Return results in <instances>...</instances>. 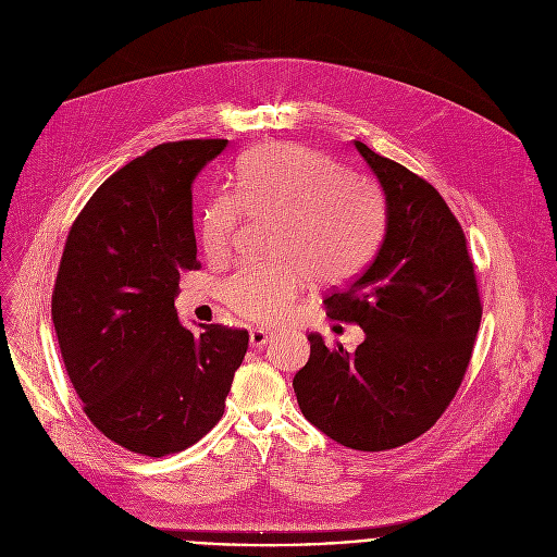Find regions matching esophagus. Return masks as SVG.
Returning <instances> with one entry per match:
<instances>
[{
    "mask_svg": "<svg viewBox=\"0 0 557 557\" xmlns=\"http://www.w3.org/2000/svg\"><path fill=\"white\" fill-rule=\"evenodd\" d=\"M273 337V333L271 331H267V329H253L251 331V335H249V339H251V346L253 348H262L264 344H269V339Z\"/></svg>",
    "mask_w": 557,
    "mask_h": 557,
    "instance_id": "34e87169",
    "label": "esophagus"
}]
</instances>
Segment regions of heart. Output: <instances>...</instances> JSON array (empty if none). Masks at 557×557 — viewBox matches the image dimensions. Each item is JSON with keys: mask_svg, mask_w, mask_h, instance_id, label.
Masks as SVG:
<instances>
[{"mask_svg": "<svg viewBox=\"0 0 557 557\" xmlns=\"http://www.w3.org/2000/svg\"><path fill=\"white\" fill-rule=\"evenodd\" d=\"M235 193L218 191L200 211L209 260L233 256L251 218H273L277 262H247L222 284V299L249 322H280L308 282L337 284L372 258L383 231L374 189L344 176L326 153L299 143H267L235 168Z\"/></svg>", "mask_w": 557, "mask_h": 557, "instance_id": "1", "label": "heart"}]
</instances>
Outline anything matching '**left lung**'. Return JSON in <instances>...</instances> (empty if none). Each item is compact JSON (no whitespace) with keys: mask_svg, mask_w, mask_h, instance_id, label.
Here are the masks:
<instances>
[{"mask_svg":"<svg viewBox=\"0 0 557 557\" xmlns=\"http://www.w3.org/2000/svg\"><path fill=\"white\" fill-rule=\"evenodd\" d=\"M385 194L374 260L324 297L326 314L363 329L355 352L310 333L293 387L301 414L361 451L401 447L447 410L467 372L483 304L467 237L443 196L408 168L355 143Z\"/></svg>","mask_w":557,"mask_h":557,"instance_id":"left-lung-1","label":"left lung"}]
</instances>
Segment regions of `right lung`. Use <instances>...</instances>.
I'll use <instances>...</instances> for the list:
<instances>
[{
    "instance_id": "obj_1",
    "label": "right lung",
    "mask_w": 557,
    "mask_h": 557,
    "mask_svg": "<svg viewBox=\"0 0 557 557\" xmlns=\"http://www.w3.org/2000/svg\"><path fill=\"white\" fill-rule=\"evenodd\" d=\"M226 138L163 143L114 172L72 222L52 290L61 359L90 423L161 458L224 412L249 333L178 320L181 273L198 271L191 183Z\"/></svg>"
}]
</instances>
